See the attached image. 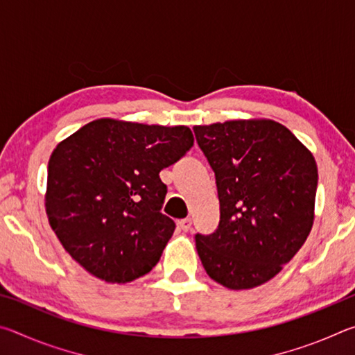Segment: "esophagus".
<instances>
[{
	"mask_svg": "<svg viewBox=\"0 0 355 355\" xmlns=\"http://www.w3.org/2000/svg\"><path fill=\"white\" fill-rule=\"evenodd\" d=\"M178 227H180V230L188 232V230H191V227H192V220L191 219H182L178 222Z\"/></svg>",
	"mask_w": 355,
	"mask_h": 355,
	"instance_id": "obj_1",
	"label": "esophagus"
}]
</instances>
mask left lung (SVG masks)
I'll return each mask as SVG.
<instances>
[{"mask_svg": "<svg viewBox=\"0 0 355 355\" xmlns=\"http://www.w3.org/2000/svg\"><path fill=\"white\" fill-rule=\"evenodd\" d=\"M220 207L196 249L214 282L249 290L275 277L302 248L315 219L318 167L290 130L269 119L197 125Z\"/></svg>", "mask_w": 355, "mask_h": 355, "instance_id": "8db88e82", "label": "left lung"}]
</instances>
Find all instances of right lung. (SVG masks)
Returning a JSON list of instances; mask_svg holds the SVG:
<instances>
[{
  "mask_svg": "<svg viewBox=\"0 0 355 355\" xmlns=\"http://www.w3.org/2000/svg\"><path fill=\"white\" fill-rule=\"evenodd\" d=\"M194 146L188 127L98 119L58 144L45 208L76 263L107 284L142 277L159 261L175 222L161 213L159 172Z\"/></svg>",
  "mask_w": 355,
  "mask_h": 355,
  "instance_id": "1",
  "label": "right lung"
}]
</instances>
